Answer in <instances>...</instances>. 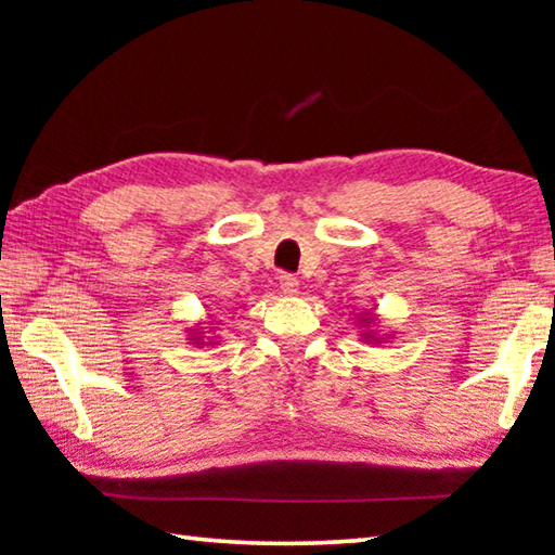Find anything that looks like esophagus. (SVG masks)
Listing matches in <instances>:
<instances>
[{"label":"esophagus","mask_w":555,"mask_h":555,"mask_svg":"<svg viewBox=\"0 0 555 555\" xmlns=\"http://www.w3.org/2000/svg\"><path fill=\"white\" fill-rule=\"evenodd\" d=\"M279 286L284 291L286 296H296L298 294V279L291 276V274H281L279 276Z\"/></svg>","instance_id":"esophagus-1"}]
</instances>
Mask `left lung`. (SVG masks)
<instances>
[{"label":"left lung","mask_w":555,"mask_h":555,"mask_svg":"<svg viewBox=\"0 0 555 555\" xmlns=\"http://www.w3.org/2000/svg\"><path fill=\"white\" fill-rule=\"evenodd\" d=\"M362 325V333H360V337L364 343H370V345H382L384 343V335H377V331H372V325H374V315H360V321H357ZM387 337H391V335H387Z\"/></svg>","instance_id":"8db88e82"}]
</instances>
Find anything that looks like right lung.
I'll return each mask as SVG.
<instances>
[{"instance_id":"1","label":"right lung","mask_w":555,"mask_h":555,"mask_svg":"<svg viewBox=\"0 0 555 555\" xmlns=\"http://www.w3.org/2000/svg\"><path fill=\"white\" fill-rule=\"evenodd\" d=\"M210 333V331H208ZM205 339H210V344H205ZM188 340H191L195 347H203V345H218V343H215V337H205L203 335V327H193V333H191V337H188Z\"/></svg>"}]
</instances>
